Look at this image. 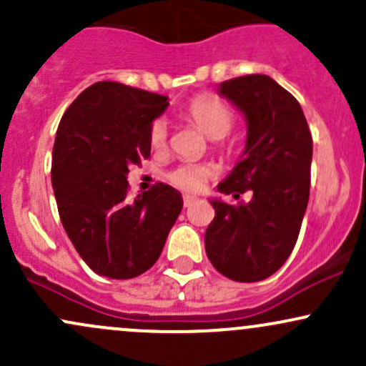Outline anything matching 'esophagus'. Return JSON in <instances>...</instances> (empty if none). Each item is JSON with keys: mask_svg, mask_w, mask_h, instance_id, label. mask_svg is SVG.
I'll return each mask as SVG.
<instances>
[{"mask_svg": "<svg viewBox=\"0 0 366 366\" xmlns=\"http://www.w3.org/2000/svg\"><path fill=\"white\" fill-rule=\"evenodd\" d=\"M196 201H197L196 196H189V194H186V196H184V207H186V208L192 207V204H194Z\"/></svg>", "mask_w": 366, "mask_h": 366, "instance_id": "esophagus-1", "label": "esophagus"}]
</instances>
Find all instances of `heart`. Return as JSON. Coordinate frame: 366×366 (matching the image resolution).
I'll return each mask as SVG.
<instances>
[{"mask_svg": "<svg viewBox=\"0 0 366 366\" xmlns=\"http://www.w3.org/2000/svg\"><path fill=\"white\" fill-rule=\"evenodd\" d=\"M187 119L209 139H222L230 132L234 125V115L230 108L215 96H197L186 107ZM149 141L153 148H163L167 142V124L157 120L151 125ZM212 170L197 163H180L169 172V180L182 191H199L204 186Z\"/></svg>", "mask_w": 366, "mask_h": 366, "instance_id": "heart-1", "label": "heart"}]
</instances>
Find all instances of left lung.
<instances>
[{
  "label": "left lung",
  "instance_id": "8db88e82",
  "mask_svg": "<svg viewBox=\"0 0 366 366\" xmlns=\"http://www.w3.org/2000/svg\"><path fill=\"white\" fill-rule=\"evenodd\" d=\"M218 92L247 124L244 153L218 191L236 199L249 192L251 199H212L215 218L204 249L222 275L258 282L282 267L300 236L310 197L312 132L297 99L268 75L230 79Z\"/></svg>",
  "mask_w": 366,
  "mask_h": 366
}]
</instances>
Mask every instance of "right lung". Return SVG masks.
<instances>
[{"instance_id": "obj_1", "label": "right lung", "mask_w": 366, "mask_h": 366, "mask_svg": "<svg viewBox=\"0 0 366 366\" xmlns=\"http://www.w3.org/2000/svg\"><path fill=\"white\" fill-rule=\"evenodd\" d=\"M167 96L96 82L61 117L51 184L66 236L92 272L134 279L153 267L182 209L177 189L158 182L127 199L130 165L149 158V130Z\"/></svg>"}]
</instances>
